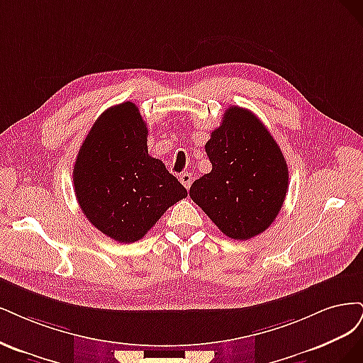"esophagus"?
<instances>
[{
    "instance_id": "1",
    "label": "esophagus",
    "mask_w": 363,
    "mask_h": 363,
    "mask_svg": "<svg viewBox=\"0 0 363 363\" xmlns=\"http://www.w3.org/2000/svg\"><path fill=\"white\" fill-rule=\"evenodd\" d=\"M179 181H181V184L185 186L186 190L190 189V185H191V173H189V172H184V173H181L179 174Z\"/></svg>"
}]
</instances>
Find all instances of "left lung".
<instances>
[{"mask_svg": "<svg viewBox=\"0 0 363 363\" xmlns=\"http://www.w3.org/2000/svg\"><path fill=\"white\" fill-rule=\"evenodd\" d=\"M205 152L213 169L193 182V202L226 237L259 235L277 217L288 191V166L276 140L252 111L230 107Z\"/></svg>", "mask_w": 363, "mask_h": 363, "instance_id": "8db88e82", "label": "left lung"}]
</instances>
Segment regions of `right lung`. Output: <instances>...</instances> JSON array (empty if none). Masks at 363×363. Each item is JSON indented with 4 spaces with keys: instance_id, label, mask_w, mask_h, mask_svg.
Masks as SVG:
<instances>
[{
    "instance_id": "1",
    "label": "right lung",
    "mask_w": 363,
    "mask_h": 363,
    "mask_svg": "<svg viewBox=\"0 0 363 363\" xmlns=\"http://www.w3.org/2000/svg\"><path fill=\"white\" fill-rule=\"evenodd\" d=\"M74 190L81 211L111 240L143 238L186 196L164 162L147 154V128L134 102L104 111L79 147Z\"/></svg>"
}]
</instances>
